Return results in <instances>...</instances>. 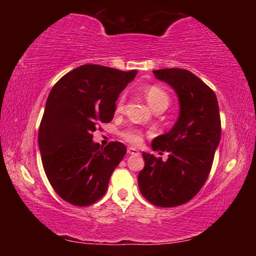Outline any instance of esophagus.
Segmentation results:
<instances>
[{
    "mask_svg": "<svg viewBox=\"0 0 256 256\" xmlns=\"http://www.w3.org/2000/svg\"><path fill=\"white\" fill-rule=\"evenodd\" d=\"M128 154L138 156V154H140V151H138L136 148H134V146H128Z\"/></svg>",
    "mask_w": 256,
    "mask_h": 256,
    "instance_id": "esophagus-1",
    "label": "esophagus"
}]
</instances>
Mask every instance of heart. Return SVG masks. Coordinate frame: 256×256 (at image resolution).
<instances>
[{
  "label": "heart",
  "mask_w": 256,
  "mask_h": 256,
  "mask_svg": "<svg viewBox=\"0 0 256 256\" xmlns=\"http://www.w3.org/2000/svg\"><path fill=\"white\" fill-rule=\"evenodd\" d=\"M144 97L146 99V102L150 105V107L152 110H164L166 108L170 106V97L168 92L162 88L160 86H150L144 90ZM124 100H125V96L123 94L122 97L120 98V100L118 102V110H120L123 108L124 105ZM122 138L124 140H126L130 144H138L142 141V133L141 131H138V128H128L126 130H124L122 132Z\"/></svg>",
  "instance_id": "1"
}]
</instances>
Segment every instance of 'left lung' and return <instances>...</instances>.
I'll return each instance as SVG.
<instances>
[{"label":"left lung","mask_w":256,"mask_h":256,"mask_svg":"<svg viewBox=\"0 0 256 256\" xmlns=\"http://www.w3.org/2000/svg\"><path fill=\"white\" fill-rule=\"evenodd\" d=\"M178 97L180 116L170 132L154 138V151L168 159L144 152V168L138 176L140 192L150 203L172 208L188 202L206 183L222 136L216 94L192 72L182 68L154 70ZM162 154V152H160Z\"/></svg>","instance_id":"8db88e82"}]
</instances>
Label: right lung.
Listing matches in <instances>:
<instances>
[{"label": "right lung", "mask_w": 256, "mask_h": 256, "mask_svg": "<svg viewBox=\"0 0 256 256\" xmlns=\"http://www.w3.org/2000/svg\"><path fill=\"white\" fill-rule=\"evenodd\" d=\"M136 73L84 64L60 78L50 90L38 146L47 178L64 201L86 206L106 193L126 146L116 141L102 149L92 141V133L99 123L114 118L120 94Z\"/></svg>", "instance_id": "right-lung-1"}]
</instances>
